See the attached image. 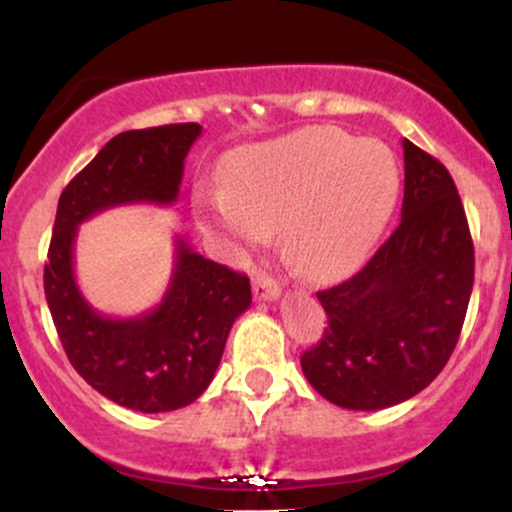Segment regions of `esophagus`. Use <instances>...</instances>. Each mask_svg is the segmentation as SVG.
Segmentation results:
<instances>
[{
	"label": "esophagus",
	"mask_w": 512,
	"mask_h": 512,
	"mask_svg": "<svg viewBox=\"0 0 512 512\" xmlns=\"http://www.w3.org/2000/svg\"><path fill=\"white\" fill-rule=\"evenodd\" d=\"M252 293H255L257 301H276V298L281 296V289L267 274H257L255 279H252Z\"/></svg>",
	"instance_id": "esophagus-1"
}]
</instances>
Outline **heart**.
Masks as SVG:
<instances>
[{
	"label": "heart",
	"mask_w": 512,
	"mask_h": 512,
	"mask_svg": "<svg viewBox=\"0 0 512 512\" xmlns=\"http://www.w3.org/2000/svg\"><path fill=\"white\" fill-rule=\"evenodd\" d=\"M399 195L383 142L339 127H303L231 158L209 192V223L243 245L279 231L281 255L310 281L337 279L368 255Z\"/></svg>",
	"instance_id": "1"
}]
</instances>
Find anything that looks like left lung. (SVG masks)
Listing matches in <instances>:
<instances>
[{
    "label": "left lung",
    "mask_w": 512,
    "mask_h": 512,
    "mask_svg": "<svg viewBox=\"0 0 512 512\" xmlns=\"http://www.w3.org/2000/svg\"><path fill=\"white\" fill-rule=\"evenodd\" d=\"M404 149L402 221L361 272L317 293L327 327L301 356L327 402L395 407L438 378L460 337L474 284V245L448 168Z\"/></svg>",
    "instance_id": "1"
}]
</instances>
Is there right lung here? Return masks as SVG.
Returning a JSON list of instances; mask_svg holds the SVG:
<instances>
[{
	"instance_id": "right-lung-1",
	"label": "right lung",
	"mask_w": 512,
	"mask_h": 512,
	"mask_svg": "<svg viewBox=\"0 0 512 512\" xmlns=\"http://www.w3.org/2000/svg\"><path fill=\"white\" fill-rule=\"evenodd\" d=\"M199 134L197 122H185L110 139L64 187L45 264V298L69 363L103 397L144 414L182 409L207 390L233 322L252 303L250 279L175 236L163 301L142 315L110 317L76 284L74 243L81 223L105 209L173 204Z\"/></svg>"
}]
</instances>
